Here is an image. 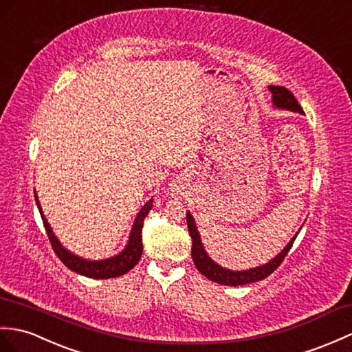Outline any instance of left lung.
Returning a JSON list of instances; mask_svg holds the SVG:
<instances>
[{
	"label": "left lung",
	"instance_id": "1",
	"mask_svg": "<svg viewBox=\"0 0 352 352\" xmlns=\"http://www.w3.org/2000/svg\"><path fill=\"white\" fill-rule=\"evenodd\" d=\"M268 89L273 94V103H274V106H277V108H283V109H289L294 112L305 113L303 109H301L300 103L297 102L296 96H294L288 88L270 85ZM186 220H187V230H189V234L192 236V259H193L196 268H198V272L206 276L207 279L217 282L220 285H228V287H240V285H248L252 282H258V280L265 279L267 276L272 274L274 270L283 263L285 256L288 255L289 249L292 248L294 240L297 239V235L294 236V239L288 243V246L285 248L274 259L267 263L265 265L250 268V270H246V272H231V270H226V268H222L220 265H217L214 261H211V258L207 255L206 250H204L198 230H196L195 220L189 211L186 213Z\"/></svg>",
	"mask_w": 352,
	"mask_h": 352
}]
</instances>
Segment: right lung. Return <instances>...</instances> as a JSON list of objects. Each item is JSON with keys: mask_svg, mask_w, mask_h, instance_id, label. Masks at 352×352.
I'll list each match as a JSON object with an SVG mask.
<instances>
[{"mask_svg": "<svg viewBox=\"0 0 352 352\" xmlns=\"http://www.w3.org/2000/svg\"><path fill=\"white\" fill-rule=\"evenodd\" d=\"M36 202H37L40 216H42L45 230L49 236V241L52 244L54 252L56 253V256L61 259V263L67 268H70L72 272L79 273L87 277H93V279H111V277H118V276L126 274L139 263V259H141L144 220L146 214L150 213V210L153 208V199L146 202L141 208V211H139V214L132 228V232H130L126 249L122 250L120 255L112 256L109 259H103V261H87L80 256L73 255V253H70L69 250H65L60 244V241L56 240V236L54 235L51 226H49L46 217L43 216V211L38 204L37 195H36Z\"/></svg>", "mask_w": 352, "mask_h": 352, "instance_id": "right-lung-1", "label": "right lung"}]
</instances>
